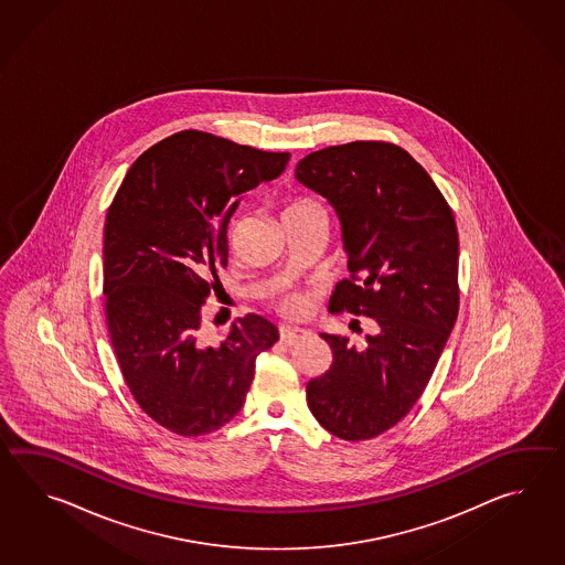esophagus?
I'll use <instances>...</instances> for the list:
<instances>
[{"mask_svg":"<svg viewBox=\"0 0 565 565\" xmlns=\"http://www.w3.org/2000/svg\"><path fill=\"white\" fill-rule=\"evenodd\" d=\"M278 337H280V341H285L287 345H295L297 341L307 337V331H305V329H299V327L280 324V327H278Z\"/></svg>","mask_w":565,"mask_h":565,"instance_id":"esophagus-1","label":"esophagus"}]
</instances>
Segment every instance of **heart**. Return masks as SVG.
Here are the masks:
<instances>
[{
  "instance_id": "b5f03b06",
  "label": "heart",
  "mask_w": 565,
  "mask_h": 565,
  "mask_svg": "<svg viewBox=\"0 0 565 565\" xmlns=\"http://www.w3.org/2000/svg\"><path fill=\"white\" fill-rule=\"evenodd\" d=\"M309 207H319V204L312 202L309 198H295V200H290L287 207H285V216H288V214H297V212L309 210ZM278 309H280L282 315H287V317H300L302 312L307 311V300H305L302 295L288 292V295L280 297V300H278Z\"/></svg>"
}]
</instances>
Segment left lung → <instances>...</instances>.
I'll use <instances>...</instances> for the list:
<instances>
[{
  "label": "left lung",
  "instance_id": "obj_1",
  "mask_svg": "<svg viewBox=\"0 0 565 565\" xmlns=\"http://www.w3.org/2000/svg\"><path fill=\"white\" fill-rule=\"evenodd\" d=\"M295 173L343 226L351 278L329 309L373 319L363 348L321 335L333 363L307 384V404L327 433L370 440L414 408L457 323V222L426 169L387 141L324 147Z\"/></svg>",
  "mask_w": 565,
  "mask_h": 565
}]
</instances>
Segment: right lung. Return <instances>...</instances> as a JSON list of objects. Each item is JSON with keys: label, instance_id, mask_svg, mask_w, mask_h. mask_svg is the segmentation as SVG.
I'll list each match as a JSON object with an SVG mask.
<instances>
[{"label": "right lung", "instance_id": "add662e5", "mask_svg": "<svg viewBox=\"0 0 565 565\" xmlns=\"http://www.w3.org/2000/svg\"><path fill=\"white\" fill-rule=\"evenodd\" d=\"M288 159L212 132H175L137 157L108 205V337L135 402L169 433L195 438L228 424L256 358L277 343V327L254 312L207 343L204 302L222 288L242 193L278 178Z\"/></svg>", "mask_w": 565, "mask_h": 565}]
</instances>
